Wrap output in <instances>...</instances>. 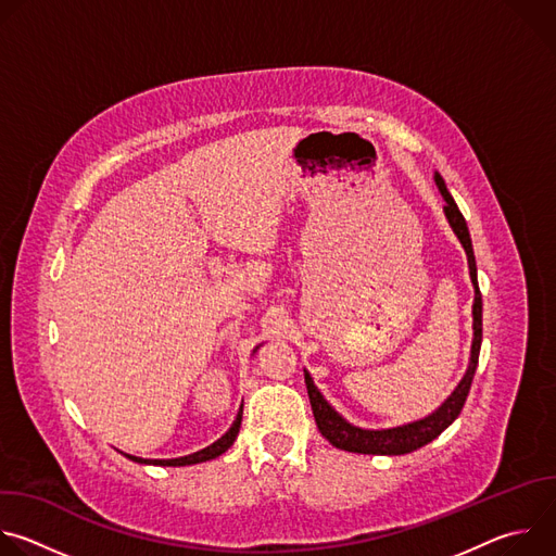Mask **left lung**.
Here are the masks:
<instances>
[{
  "label": "left lung",
  "mask_w": 556,
  "mask_h": 556,
  "mask_svg": "<svg viewBox=\"0 0 556 556\" xmlns=\"http://www.w3.org/2000/svg\"><path fill=\"white\" fill-rule=\"evenodd\" d=\"M435 185L446 202L444 213L446 219L453 228V232L457 235V240L462 242L466 257H468V270H470V281L475 286V301H472V345H470V363L468 369L464 374V378L459 380V384L455 387V391L448 395V399L427 418L403 425V427H393V429H361L350 425L343 416H339L332 405L324 399L321 391L314 387L309 374L305 371V387H307V395H309V405H312V414L316 420V427H319L321 435L326 440H330L332 446L350 451V453H365V455H405L412 453L425 444H429L431 440H435L462 412L466 395L470 391V382L475 376V369H478V361H480V348H482V292L478 286V266H475V255H472V244H470V235H468V226L464 215L459 213L455 200L451 198L444 180L440 174H435Z\"/></svg>",
  "instance_id": "8db88e82"
}]
</instances>
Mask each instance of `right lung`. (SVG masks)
I'll list each match as a JSON object with an SVG mask.
<instances>
[{"mask_svg": "<svg viewBox=\"0 0 556 556\" xmlns=\"http://www.w3.org/2000/svg\"><path fill=\"white\" fill-rule=\"evenodd\" d=\"M240 427H242V409L237 412V418L235 422L230 425V429L217 440L213 442L211 446L198 451V453H191V455H185V457H176V459H142V457H136V455H127L131 462H138V464H155V466H189V464H200V462H208L217 455H222L224 451L230 448V444L235 442L237 433H240Z\"/></svg>", "mask_w": 556, "mask_h": 556, "instance_id": "1", "label": "right lung"}]
</instances>
